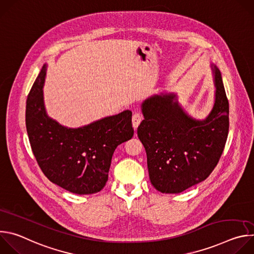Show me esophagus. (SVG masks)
<instances>
[{"instance_id": "obj_1", "label": "esophagus", "mask_w": 254, "mask_h": 254, "mask_svg": "<svg viewBox=\"0 0 254 254\" xmlns=\"http://www.w3.org/2000/svg\"><path fill=\"white\" fill-rule=\"evenodd\" d=\"M141 120H142V118H141V116L139 115V114H134L133 116H132V127H133V128H134V130L137 128V127L139 126V124H140V122H141Z\"/></svg>"}]
</instances>
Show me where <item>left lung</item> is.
<instances>
[{"label": "left lung", "mask_w": 254, "mask_h": 254, "mask_svg": "<svg viewBox=\"0 0 254 254\" xmlns=\"http://www.w3.org/2000/svg\"><path fill=\"white\" fill-rule=\"evenodd\" d=\"M214 103L204 119L193 118L175 92L163 91L141 102L143 121L137 136L147 153L156 190L177 194L204 181L218 163L229 129V103L221 72L210 64Z\"/></svg>", "instance_id": "left-lung-1"}]
</instances>
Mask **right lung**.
Masks as SVG:
<instances>
[{
    "instance_id": "obj_1",
    "label": "right lung",
    "mask_w": 254,
    "mask_h": 254,
    "mask_svg": "<svg viewBox=\"0 0 254 254\" xmlns=\"http://www.w3.org/2000/svg\"><path fill=\"white\" fill-rule=\"evenodd\" d=\"M45 63L26 103V128L33 154L53 184L77 195L99 192L108 180L113 155L133 135L131 112L105 117L79 127L50 118L44 103Z\"/></svg>"
}]
</instances>
